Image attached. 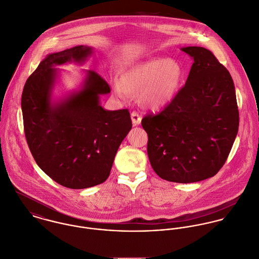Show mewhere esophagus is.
Wrapping results in <instances>:
<instances>
[{
	"instance_id": "1",
	"label": "esophagus",
	"mask_w": 259,
	"mask_h": 259,
	"mask_svg": "<svg viewBox=\"0 0 259 259\" xmlns=\"http://www.w3.org/2000/svg\"><path fill=\"white\" fill-rule=\"evenodd\" d=\"M131 119H132L133 126H138L141 123V115L136 111H133L131 113Z\"/></svg>"
}]
</instances>
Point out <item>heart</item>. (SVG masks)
Masks as SVG:
<instances>
[{
  "label": "heart",
  "instance_id": "b5f03b06",
  "mask_svg": "<svg viewBox=\"0 0 259 259\" xmlns=\"http://www.w3.org/2000/svg\"><path fill=\"white\" fill-rule=\"evenodd\" d=\"M183 79V69L174 59L153 58L126 69L114 85L115 94L124 99L137 95L139 102L151 109L170 103Z\"/></svg>",
  "mask_w": 259,
  "mask_h": 259
}]
</instances>
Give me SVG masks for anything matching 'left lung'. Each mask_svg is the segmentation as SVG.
<instances>
[{"label": "left lung", "mask_w": 259, "mask_h": 259, "mask_svg": "<svg viewBox=\"0 0 259 259\" xmlns=\"http://www.w3.org/2000/svg\"><path fill=\"white\" fill-rule=\"evenodd\" d=\"M182 51L194 60L185 85L141 124L156 174L192 183L213 177L224 165L238 132L239 112L231 75L213 53L202 47Z\"/></svg>", "instance_id": "8db88e82"}]
</instances>
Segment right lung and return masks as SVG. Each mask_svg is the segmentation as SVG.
Segmentation results:
<instances>
[{
    "label": "right lung",
    "mask_w": 259,
    "mask_h": 259,
    "mask_svg": "<svg viewBox=\"0 0 259 259\" xmlns=\"http://www.w3.org/2000/svg\"><path fill=\"white\" fill-rule=\"evenodd\" d=\"M92 49L76 46L46 57L28 78L22 93L24 131L38 166L54 181L84 189L107 180L117 150L132 128L128 109L107 111L99 95L111 89L103 78L88 71L81 91L62 103L51 104L56 67L83 62Z\"/></svg>",
    "instance_id": "add662e5"
}]
</instances>
